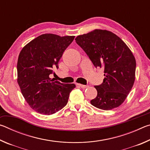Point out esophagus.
Listing matches in <instances>:
<instances>
[{
    "instance_id": "obj_1",
    "label": "esophagus",
    "mask_w": 150,
    "mask_h": 150,
    "mask_svg": "<svg viewBox=\"0 0 150 150\" xmlns=\"http://www.w3.org/2000/svg\"><path fill=\"white\" fill-rule=\"evenodd\" d=\"M77 85L79 87H80L83 88H87L88 86V85H81V84H77Z\"/></svg>"
}]
</instances>
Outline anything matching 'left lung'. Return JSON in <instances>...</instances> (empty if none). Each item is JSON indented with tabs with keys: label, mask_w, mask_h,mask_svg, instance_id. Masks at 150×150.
Instances as JSON below:
<instances>
[{
	"label": "left lung",
	"mask_w": 150,
	"mask_h": 150,
	"mask_svg": "<svg viewBox=\"0 0 150 150\" xmlns=\"http://www.w3.org/2000/svg\"><path fill=\"white\" fill-rule=\"evenodd\" d=\"M75 42L96 68H104L105 77L102 84L95 86L97 96L91 100V105L105 110L121 105L135 81L136 63L131 50L120 38L106 30L78 35Z\"/></svg>",
	"instance_id": "obj_1"
}]
</instances>
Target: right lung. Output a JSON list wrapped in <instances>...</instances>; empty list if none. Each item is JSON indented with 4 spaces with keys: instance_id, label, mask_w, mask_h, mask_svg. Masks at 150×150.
I'll list each match as a JSON object with an SVG mask.
<instances>
[{
    "instance_id": "add662e5",
    "label": "right lung",
    "mask_w": 150,
    "mask_h": 150,
    "mask_svg": "<svg viewBox=\"0 0 150 150\" xmlns=\"http://www.w3.org/2000/svg\"><path fill=\"white\" fill-rule=\"evenodd\" d=\"M75 38L53 34L39 35L22 48L17 63V82L33 110L50 115L67 105L75 84H64L50 78L58 68L63 53Z\"/></svg>"
}]
</instances>
